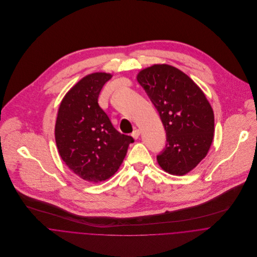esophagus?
Segmentation results:
<instances>
[{"label":"esophagus","mask_w":257,"mask_h":257,"mask_svg":"<svg viewBox=\"0 0 257 257\" xmlns=\"http://www.w3.org/2000/svg\"><path fill=\"white\" fill-rule=\"evenodd\" d=\"M140 134H141L140 130H135V131L133 132L132 136H133V138H134L135 140H138V139H139V137H140Z\"/></svg>","instance_id":"34e87169"}]
</instances>
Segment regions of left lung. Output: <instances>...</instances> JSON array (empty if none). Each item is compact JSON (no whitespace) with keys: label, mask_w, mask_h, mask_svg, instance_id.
<instances>
[{"label":"left lung","mask_w":257,"mask_h":257,"mask_svg":"<svg viewBox=\"0 0 257 257\" xmlns=\"http://www.w3.org/2000/svg\"><path fill=\"white\" fill-rule=\"evenodd\" d=\"M137 81L156 107L166 131L165 150L157 156L167 173L182 176L207 156L215 116L202 90L182 71L157 64L139 72Z\"/></svg>","instance_id":"left-lung-1"}]
</instances>
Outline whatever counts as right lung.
I'll list each match as a JSON object with an SVG mask.
<instances>
[{"mask_svg": "<svg viewBox=\"0 0 257 257\" xmlns=\"http://www.w3.org/2000/svg\"><path fill=\"white\" fill-rule=\"evenodd\" d=\"M112 77L92 73L77 82L63 98L55 138L61 158L80 178L105 181L120 167L134 139L117 132L98 105V96Z\"/></svg>", "mask_w": 257, "mask_h": 257, "instance_id": "1", "label": "right lung"}]
</instances>
